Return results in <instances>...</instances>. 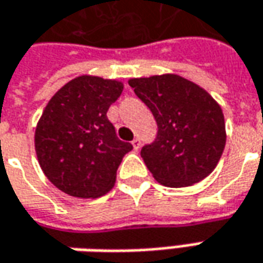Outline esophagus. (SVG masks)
<instances>
[{
	"mask_svg": "<svg viewBox=\"0 0 263 263\" xmlns=\"http://www.w3.org/2000/svg\"><path fill=\"white\" fill-rule=\"evenodd\" d=\"M132 144H133V149H135V151H139V147H140V139L136 137L135 140L132 142Z\"/></svg>",
	"mask_w": 263,
	"mask_h": 263,
	"instance_id": "esophagus-1",
	"label": "esophagus"
}]
</instances>
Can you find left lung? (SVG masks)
<instances>
[{
  "label": "left lung",
  "mask_w": 263,
  "mask_h": 263,
  "mask_svg": "<svg viewBox=\"0 0 263 263\" xmlns=\"http://www.w3.org/2000/svg\"><path fill=\"white\" fill-rule=\"evenodd\" d=\"M128 84L158 124L155 140L140 151L155 179L181 188L210 175L226 144L223 111L211 95L178 75L130 79Z\"/></svg>",
  "instance_id": "left-lung-1"
}]
</instances>
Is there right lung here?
Returning <instances> with one entry per match:
<instances>
[{
    "label": "right lung",
    "mask_w": 263,
    "mask_h": 263,
    "mask_svg": "<svg viewBox=\"0 0 263 263\" xmlns=\"http://www.w3.org/2000/svg\"><path fill=\"white\" fill-rule=\"evenodd\" d=\"M123 84L98 77L72 79L52 97L37 124L39 163L52 184L79 198L111 190L132 143L117 137L107 111Z\"/></svg>",
    "instance_id": "obj_1"
}]
</instances>
